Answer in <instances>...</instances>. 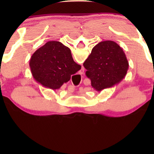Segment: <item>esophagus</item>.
<instances>
[{"label":"esophagus","instance_id":"34e87169","mask_svg":"<svg viewBox=\"0 0 154 154\" xmlns=\"http://www.w3.org/2000/svg\"><path fill=\"white\" fill-rule=\"evenodd\" d=\"M81 73L82 74H83V72H84V69H81Z\"/></svg>","mask_w":154,"mask_h":154}]
</instances>
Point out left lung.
<instances>
[{"instance_id": "left-lung-1", "label": "left lung", "mask_w": 154, "mask_h": 154, "mask_svg": "<svg viewBox=\"0 0 154 154\" xmlns=\"http://www.w3.org/2000/svg\"><path fill=\"white\" fill-rule=\"evenodd\" d=\"M83 66L95 91L117 85L128 72L129 63L123 49L111 40L102 41L92 49Z\"/></svg>"}]
</instances>
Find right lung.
Masks as SVG:
<instances>
[{
  "mask_svg": "<svg viewBox=\"0 0 154 154\" xmlns=\"http://www.w3.org/2000/svg\"><path fill=\"white\" fill-rule=\"evenodd\" d=\"M32 74L43 87L59 89L81 69L74 61L71 51L59 41H48L38 48L29 61Z\"/></svg>",
  "mask_w": 154,
  "mask_h": 154,
  "instance_id": "right-lung-1",
  "label": "right lung"
}]
</instances>
